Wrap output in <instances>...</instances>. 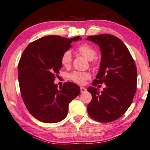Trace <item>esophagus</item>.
I'll return each mask as SVG.
<instances>
[{
	"instance_id": "obj_1",
	"label": "esophagus",
	"mask_w": 150,
	"mask_h": 150,
	"mask_svg": "<svg viewBox=\"0 0 150 150\" xmlns=\"http://www.w3.org/2000/svg\"><path fill=\"white\" fill-rule=\"evenodd\" d=\"M80 89H81V93H85L87 91L86 88H85L83 87H81Z\"/></svg>"
}]
</instances>
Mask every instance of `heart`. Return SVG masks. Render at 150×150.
<instances>
[{
  "instance_id": "obj_1",
  "label": "heart",
  "mask_w": 150,
  "mask_h": 150,
  "mask_svg": "<svg viewBox=\"0 0 150 150\" xmlns=\"http://www.w3.org/2000/svg\"><path fill=\"white\" fill-rule=\"evenodd\" d=\"M77 51L81 54H82L85 58H86L89 61H91L96 57V51L87 44H83L81 45V46L78 47ZM71 61H72V53H71V51H65L63 54L61 59L62 65L64 67H67L71 65ZM70 77L73 81L77 83L83 85L85 83L86 81L91 77V75L87 72H78V71H76V72L73 73L70 75Z\"/></svg>"
}]
</instances>
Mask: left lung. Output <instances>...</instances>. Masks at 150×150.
<instances>
[{"label":"left lung","mask_w":150,"mask_h":150,"mask_svg":"<svg viewBox=\"0 0 150 150\" xmlns=\"http://www.w3.org/2000/svg\"><path fill=\"white\" fill-rule=\"evenodd\" d=\"M86 40L100 48L101 62L93 85L105 83L101 92L88 87L92 100L87 112L99 122H111L123 115L129 108L137 87V69L129 50L120 39L103 34L88 37Z\"/></svg>","instance_id":"obj_1"}]
</instances>
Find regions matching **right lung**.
<instances>
[{"label":"right lung","instance_id":"add662e5","mask_svg":"<svg viewBox=\"0 0 150 150\" xmlns=\"http://www.w3.org/2000/svg\"><path fill=\"white\" fill-rule=\"evenodd\" d=\"M71 39L50 35L31 42L25 49L18 66V83L23 100L30 113L47 123L66 117L69 104L80 93V87L67 82L58 88L54 83L63 67L61 59L73 41Z\"/></svg>","mask_w":150,"mask_h":150}]
</instances>
